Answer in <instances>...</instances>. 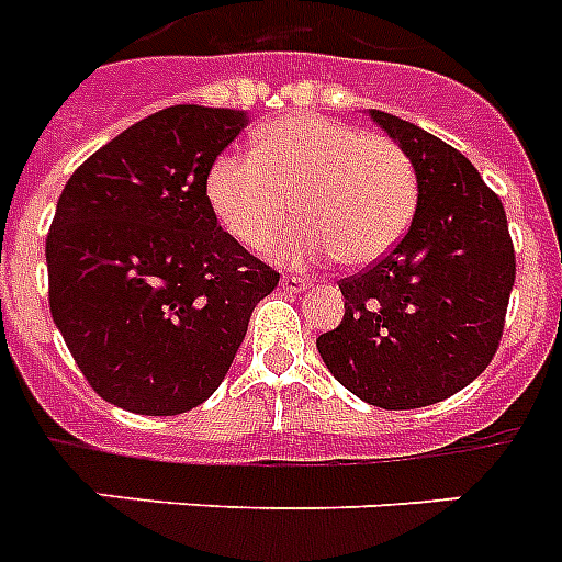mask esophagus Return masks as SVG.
<instances>
[{"instance_id":"1","label":"esophagus","mask_w":562,"mask_h":562,"mask_svg":"<svg viewBox=\"0 0 562 562\" xmlns=\"http://www.w3.org/2000/svg\"><path fill=\"white\" fill-rule=\"evenodd\" d=\"M282 291H289V294H300V291L312 289V282L303 280V277H282Z\"/></svg>"}]
</instances>
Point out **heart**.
Here are the masks:
<instances>
[{
  "label": "heart",
  "mask_w": 562,
  "mask_h": 562,
  "mask_svg": "<svg viewBox=\"0 0 562 562\" xmlns=\"http://www.w3.org/2000/svg\"><path fill=\"white\" fill-rule=\"evenodd\" d=\"M204 195L218 225L250 250L305 268L340 254L346 266L386 257L413 225L418 178L407 153L352 123L296 115L266 123L257 149H227L210 164Z\"/></svg>",
  "instance_id": "1"
}]
</instances>
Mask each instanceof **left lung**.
Wrapping results in <instances>:
<instances>
[{"label":"left lung","instance_id":"left-lung-1","mask_svg":"<svg viewBox=\"0 0 562 562\" xmlns=\"http://www.w3.org/2000/svg\"><path fill=\"white\" fill-rule=\"evenodd\" d=\"M369 117L413 161L418 204L407 236L340 282L346 314L317 352L372 407H430L494 360L517 259L503 202L459 149L378 109Z\"/></svg>","mask_w":562,"mask_h":562}]
</instances>
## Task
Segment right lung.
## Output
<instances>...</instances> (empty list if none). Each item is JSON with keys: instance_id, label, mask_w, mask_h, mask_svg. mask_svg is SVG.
I'll return each instance as SVG.
<instances>
[{"instance_id": "right-lung-1", "label": "right lung", "mask_w": 562, "mask_h": 562, "mask_svg": "<svg viewBox=\"0 0 562 562\" xmlns=\"http://www.w3.org/2000/svg\"><path fill=\"white\" fill-rule=\"evenodd\" d=\"M245 123L239 109H161L86 158L59 195L45 239L54 326L115 407L178 415L207 401L280 282L204 195Z\"/></svg>"}]
</instances>
